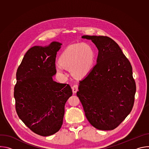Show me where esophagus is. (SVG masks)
<instances>
[{"mask_svg": "<svg viewBox=\"0 0 149 149\" xmlns=\"http://www.w3.org/2000/svg\"><path fill=\"white\" fill-rule=\"evenodd\" d=\"M72 92L73 93H76L77 92V91L78 90V86L77 84H75L72 87Z\"/></svg>", "mask_w": 149, "mask_h": 149, "instance_id": "34e87169", "label": "esophagus"}]
</instances>
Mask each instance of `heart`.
<instances>
[{
  "mask_svg": "<svg viewBox=\"0 0 149 149\" xmlns=\"http://www.w3.org/2000/svg\"><path fill=\"white\" fill-rule=\"evenodd\" d=\"M93 48L84 43L75 44L68 46L61 54L58 70L63 72V68L70 70L73 77L82 78L92 70L95 61Z\"/></svg>",
  "mask_w": 149,
  "mask_h": 149,
  "instance_id": "obj_1",
  "label": "heart"
}]
</instances>
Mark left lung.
Returning <instances> with one entry per match:
<instances>
[{
	"mask_svg": "<svg viewBox=\"0 0 149 149\" xmlns=\"http://www.w3.org/2000/svg\"><path fill=\"white\" fill-rule=\"evenodd\" d=\"M98 50L96 65L79 82L78 97L86 116L95 128L116 129L131 112L136 91L132 67L111 38L84 35Z\"/></svg>",
	"mask_w": 149,
	"mask_h": 149,
	"instance_id": "obj_1",
	"label": "left lung"
}]
</instances>
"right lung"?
I'll return each instance as SVG.
<instances>
[{
	"label": "right lung",
	"mask_w": 149,
	"mask_h": 149,
	"mask_svg": "<svg viewBox=\"0 0 149 149\" xmlns=\"http://www.w3.org/2000/svg\"><path fill=\"white\" fill-rule=\"evenodd\" d=\"M61 43L35 46L24 55L16 72L14 88L16 111L35 133L49 136L62 125L65 104L72 95L69 84L54 81L55 59Z\"/></svg>",
	"instance_id": "right-lung-1"
}]
</instances>
